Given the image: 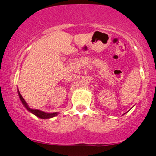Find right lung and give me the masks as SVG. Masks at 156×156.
<instances>
[{
  "mask_svg": "<svg viewBox=\"0 0 156 156\" xmlns=\"http://www.w3.org/2000/svg\"><path fill=\"white\" fill-rule=\"evenodd\" d=\"M18 95L20 97V99L21 102H22L23 104L24 105V106L26 107V108H27V110H28V112L32 113V114H34V115L37 116V117L41 118V119H49V118H52V117H55V116H56L57 114H58V113H56V112L45 113L44 112H42V111H40V110H38V109H32L31 108H29V106H28V104L26 103V102L25 101V100L23 99L22 95L20 94V93L19 90H18Z\"/></svg>",
  "mask_w": 156,
  "mask_h": 156,
  "instance_id": "1",
  "label": "right lung"
}]
</instances>
